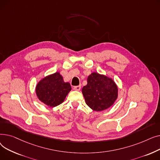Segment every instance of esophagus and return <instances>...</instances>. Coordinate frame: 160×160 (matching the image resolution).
Instances as JSON below:
<instances>
[{
	"label": "esophagus",
	"instance_id": "34e87169",
	"mask_svg": "<svg viewBox=\"0 0 160 160\" xmlns=\"http://www.w3.org/2000/svg\"><path fill=\"white\" fill-rule=\"evenodd\" d=\"M81 89V86H74L73 88V89L74 90H76V91H80Z\"/></svg>",
	"mask_w": 160,
	"mask_h": 160
}]
</instances>
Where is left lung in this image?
<instances>
[{"instance_id":"obj_1","label":"left lung","mask_w":160,"mask_h":160,"mask_svg":"<svg viewBox=\"0 0 160 160\" xmlns=\"http://www.w3.org/2000/svg\"><path fill=\"white\" fill-rule=\"evenodd\" d=\"M82 92L87 105L96 112L111 107L118 97V87L114 80L95 72L88 77L87 85Z\"/></svg>"}]
</instances>
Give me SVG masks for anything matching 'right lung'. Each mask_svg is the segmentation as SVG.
<instances>
[{"label": "right lung", "instance_id": "1", "mask_svg": "<svg viewBox=\"0 0 160 160\" xmlns=\"http://www.w3.org/2000/svg\"><path fill=\"white\" fill-rule=\"evenodd\" d=\"M71 90L69 82H65L59 72L49 74L38 82L36 93L41 102L51 108L61 104Z\"/></svg>", "mask_w": 160, "mask_h": 160}]
</instances>
